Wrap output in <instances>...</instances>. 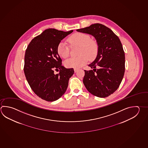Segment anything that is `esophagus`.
I'll list each match as a JSON object with an SVG mask.
<instances>
[{
    "label": "esophagus",
    "mask_w": 148,
    "mask_h": 148,
    "mask_svg": "<svg viewBox=\"0 0 148 148\" xmlns=\"http://www.w3.org/2000/svg\"><path fill=\"white\" fill-rule=\"evenodd\" d=\"M74 72L76 73L78 71V69H75H75H74Z\"/></svg>",
    "instance_id": "1"
}]
</instances>
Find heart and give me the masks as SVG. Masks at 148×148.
Masks as SVG:
<instances>
[{"mask_svg": "<svg viewBox=\"0 0 148 148\" xmlns=\"http://www.w3.org/2000/svg\"><path fill=\"white\" fill-rule=\"evenodd\" d=\"M90 40V36L83 33H77L70 36L69 39V42L72 45L80 47L79 50L80 56L67 59L64 63L66 67L75 69L82 67L88 61V56L92 58L96 55L97 46L95 42ZM57 52L62 58H67L70 54V48L67 43L64 41L59 42L57 46Z\"/></svg>", "mask_w": 148, "mask_h": 148, "instance_id": "b5f03b06", "label": "heart"}]
</instances>
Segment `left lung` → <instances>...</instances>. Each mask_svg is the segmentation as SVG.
<instances>
[{"mask_svg":"<svg viewBox=\"0 0 148 148\" xmlns=\"http://www.w3.org/2000/svg\"><path fill=\"white\" fill-rule=\"evenodd\" d=\"M76 31L92 35L98 45L96 58L88 65L94 69L84 71V85L92 95L108 97L118 89L125 73V56L120 39L111 29L100 23ZM97 66L98 69H95Z\"/></svg>","mask_w":148,"mask_h":148,"instance_id":"obj_1","label":"left lung"}]
</instances>
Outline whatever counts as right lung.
<instances>
[{
	"instance_id": "right-lung-1",
	"label": "right lung",
	"mask_w": 148,
	"mask_h": 148,
	"mask_svg": "<svg viewBox=\"0 0 148 148\" xmlns=\"http://www.w3.org/2000/svg\"><path fill=\"white\" fill-rule=\"evenodd\" d=\"M73 30L47 29L31 40L25 51L24 72L30 86L39 97L47 101L59 99L66 92L73 69L62 65L57 46ZM59 71L55 75L53 71Z\"/></svg>"
}]
</instances>
